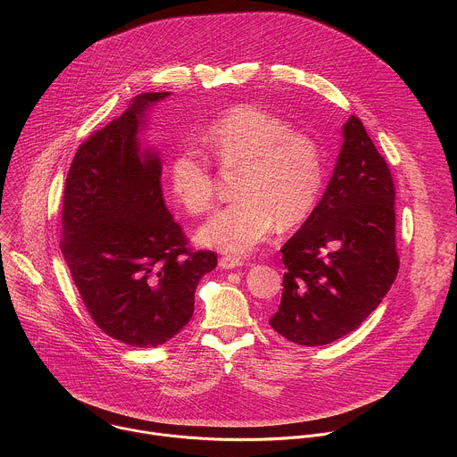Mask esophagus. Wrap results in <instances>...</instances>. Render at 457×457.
Wrapping results in <instances>:
<instances>
[{
  "mask_svg": "<svg viewBox=\"0 0 457 457\" xmlns=\"http://www.w3.org/2000/svg\"><path fill=\"white\" fill-rule=\"evenodd\" d=\"M219 264L222 270H235V268L244 266V260L238 256H222Z\"/></svg>",
  "mask_w": 457,
  "mask_h": 457,
  "instance_id": "obj_1",
  "label": "esophagus"
}]
</instances>
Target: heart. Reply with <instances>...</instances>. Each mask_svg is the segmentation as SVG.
I'll list each match as a JSON object with an SVG mask.
<instances>
[{"label":"heart","mask_w":457,"mask_h":457,"mask_svg":"<svg viewBox=\"0 0 457 457\" xmlns=\"http://www.w3.org/2000/svg\"><path fill=\"white\" fill-rule=\"evenodd\" d=\"M204 150L222 166H240L238 199L219 210L197 233L201 244L228 254H245L264 242L277 222H302L316 206L323 186L318 145L262 108L237 106L215 119L201 137ZM175 201L201 215L213 206L215 177L210 161L189 145L179 146L168 164Z\"/></svg>","instance_id":"1"}]
</instances>
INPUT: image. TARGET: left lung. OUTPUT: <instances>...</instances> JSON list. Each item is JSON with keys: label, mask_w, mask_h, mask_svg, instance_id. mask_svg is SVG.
Instances as JSON below:
<instances>
[{"label": "left lung", "mask_w": 457, "mask_h": 457, "mask_svg": "<svg viewBox=\"0 0 457 457\" xmlns=\"http://www.w3.org/2000/svg\"><path fill=\"white\" fill-rule=\"evenodd\" d=\"M395 180L363 122L351 115L321 201L284 244V293L271 328L289 342L328 345L354 329L396 280Z\"/></svg>", "instance_id": "left-lung-1"}]
</instances>
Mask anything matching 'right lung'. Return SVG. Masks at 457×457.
Listing matches in <instances>:
<instances>
[{"label":"right lung","mask_w":457,"mask_h":457,"mask_svg":"<svg viewBox=\"0 0 457 457\" xmlns=\"http://www.w3.org/2000/svg\"><path fill=\"white\" fill-rule=\"evenodd\" d=\"M170 92L139 94L76 152L64 182L61 251L97 328L157 347L191 320L195 289L217 266L191 251L168 212L159 154L137 139L146 110Z\"/></svg>","instance_id":"obj_1"}]
</instances>
